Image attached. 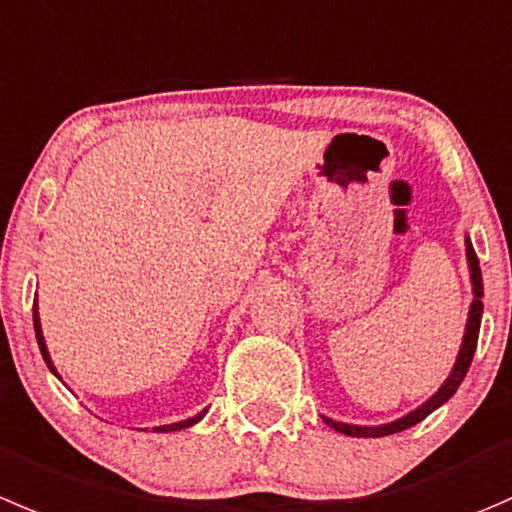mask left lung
Instances as JSON below:
<instances>
[{"mask_svg":"<svg viewBox=\"0 0 512 512\" xmlns=\"http://www.w3.org/2000/svg\"><path fill=\"white\" fill-rule=\"evenodd\" d=\"M465 247H468L470 280H473L475 300H473V305H470L468 327H465V337H463V345H460L458 360H455V367H453V372H450L448 380L443 382V388H440L438 393H435L433 398L428 400V403H423L418 410L408 413V415H405V418L395 420V423L377 425V428H360V425H345V423H335V420L325 418V423L330 425V428H335L337 433L352 435V438H382V435H393V433H400V430L413 428V425H418L420 420L428 418V415L433 413V410H438L440 405L445 403V400L453 398L455 390L460 388V382L465 380V372H468L470 362H473L475 347H478V335H480V317H483V300H480V297H483V275H480L478 255H475V250H473V245H470V240L465 242Z\"/></svg>","mask_w":512,"mask_h":512,"instance_id":"left-lung-1","label":"left lung"}]
</instances>
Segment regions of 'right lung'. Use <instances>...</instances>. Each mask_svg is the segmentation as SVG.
Returning a JSON list of instances; mask_svg holds the SVG:
<instances>
[{"instance_id": "add662e5", "label": "right lung", "mask_w": 512, "mask_h": 512, "mask_svg": "<svg viewBox=\"0 0 512 512\" xmlns=\"http://www.w3.org/2000/svg\"><path fill=\"white\" fill-rule=\"evenodd\" d=\"M34 332H37V342H39V350H42V357L44 362L49 365V370L54 372V365L52 360H49V352H47V345H44V337H42V327H39V315H37V302H34ZM57 375V372H54ZM207 410H202L200 415H195V418L190 420H182V423H172V425H162V428H155L157 433H172V430H182V428H190V425H195L197 420H202V415H205Z\"/></svg>"}]
</instances>
